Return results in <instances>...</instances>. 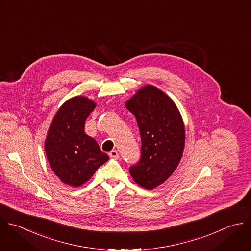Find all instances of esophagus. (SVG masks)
<instances>
[{"label": "esophagus", "mask_w": 251, "mask_h": 251, "mask_svg": "<svg viewBox=\"0 0 251 251\" xmlns=\"http://www.w3.org/2000/svg\"><path fill=\"white\" fill-rule=\"evenodd\" d=\"M109 156H110V158L118 159V158H119V153H118L116 151H111L109 152Z\"/></svg>", "instance_id": "esophagus-1"}]
</instances>
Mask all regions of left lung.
Segmentation results:
<instances>
[{
  "instance_id": "left-lung-1",
  "label": "left lung",
  "mask_w": 251,
  "mask_h": 251,
  "mask_svg": "<svg viewBox=\"0 0 251 251\" xmlns=\"http://www.w3.org/2000/svg\"><path fill=\"white\" fill-rule=\"evenodd\" d=\"M125 105L136 117L142 139L140 161L129 171L139 186L152 190L180 163L185 147L183 118L174 101L151 85L141 88Z\"/></svg>"
}]
</instances>
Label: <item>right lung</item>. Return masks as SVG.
Here are the masks:
<instances>
[{
	"label": "right lung",
	"mask_w": 251,
	"mask_h": 251,
	"mask_svg": "<svg viewBox=\"0 0 251 251\" xmlns=\"http://www.w3.org/2000/svg\"><path fill=\"white\" fill-rule=\"evenodd\" d=\"M96 102L77 96L66 100L55 113L45 142L48 161L65 185L79 187L108 160L95 139L85 131V121Z\"/></svg>",
	"instance_id": "right-lung-1"
}]
</instances>
